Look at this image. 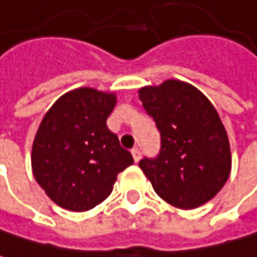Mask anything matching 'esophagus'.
I'll return each instance as SVG.
<instances>
[{"label":"esophagus","instance_id":"34e87169","mask_svg":"<svg viewBox=\"0 0 257 257\" xmlns=\"http://www.w3.org/2000/svg\"><path fill=\"white\" fill-rule=\"evenodd\" d=\"M131 154H133V158H134V161H136V163H139V161H140V158H142V152H140V149L134 148V149L131 151Z\"/></svg>","mask_w":257,"mask_h":257}]
</instances>
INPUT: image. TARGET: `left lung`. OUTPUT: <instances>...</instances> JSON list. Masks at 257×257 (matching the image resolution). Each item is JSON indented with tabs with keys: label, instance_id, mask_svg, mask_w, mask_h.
Segmentation results:
<instances>
[{
	"label": "left lung",
	"instance_id": "8db88e82",
	"mask_svg": "<svg viewBox=\"0 0 257 257\" xmlns=\"http://www.w3.org/2000/svg\"><path fill=\"white\" fill-rule=\"evenodd\" d=\"M161 134V151L140 169L155 193L179 209H194L224 187L232 169L229 137L211 100L194 85L167 79L139 90Z\"/></svg>",
	"mask_w": 257,
	"mask_h": 257
}]
</instances>
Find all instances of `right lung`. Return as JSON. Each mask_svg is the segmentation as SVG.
I'll use <instances>...</instances> for the list:
<instances>
[{
	"mask_svg": "<svg viewBox=\"0 0 257 257\" xmlns=\"http://www.w3.org/2000/svg\"><path fill=\"white\" fill-rule=\"evenodd\" d=\"M115 102L114 93L79 87L58 97L40 121L31 151L33 175L67 211L84 212L102 203L117 175L134 163L106 126Z\"/></svg>",
	"mask_w": 257,
	"mask_h": 257,
	"instance_id": "obj_1",
	"label": "right lung"
}]
</instances>
